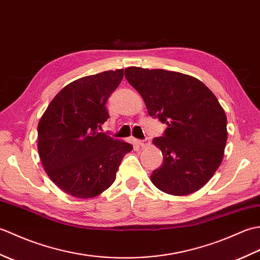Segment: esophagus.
Returning a JSON list of instances; mask_svg holds the SVG:
<instances>
[{"label": "esophagus", "instance_id": "34e87169", "mask_svg": "<svg viewBox=\"0 0 260 260\" xmlns=\"http://www.w3.org/2000/svg\"><path fill=\"white\" fill-rule=\"evenodd\" d=\"M139 144H140L141 147H147L148 145L151 144V141L148 140V139H146V140H144V141H140Z\"/></svg>", "mask_w": 260, "mask_h": 260}]
</instances>
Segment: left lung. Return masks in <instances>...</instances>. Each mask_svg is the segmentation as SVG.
<instances>
[{"label": "left lung", "mask_w": 260, "mask_h": 260, "mask_svg": "<svg viewBox=\"0 0 260 260\" xmlns=\"http://www.w3.org/2000/svg\"><path fill=\"white\" fill-rule=\"evenodd\" d=\"M127 81L144 99L151 116L168 125L153 144L163 164L152 183L171 196L200 190L222 162L227 143V116L213 92L194 77L163 69L128 67Z\"/></svg>", "instance_id": "1"}]
</instances>
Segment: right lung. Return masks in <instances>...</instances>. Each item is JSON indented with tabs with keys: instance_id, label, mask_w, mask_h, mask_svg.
<instances>
[{
	"instance_id": "right-lung-1",
	"label": "right lung",
	"mask_w": 260,
	"mask_h": 260,
	"mask_svg": "<svg viewBox=\"0 0 260 260\" xmlns=\"http://www.w3.org/2000/svg\"><path fill=\"white\" fill-rule=\"evenodd\" d=\"M124 69L82 77L60 90L38 124V151L49 178L64 193L95 198L114 183L124 155L133 150L98 129L109 117L108 97Z\"/></svg>"
}]
</instances>
